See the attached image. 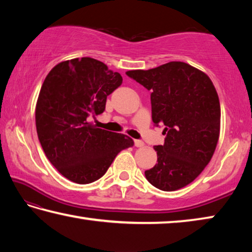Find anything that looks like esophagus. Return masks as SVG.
<instances>
[{"instance_id":"obj_1","label":"esophagus","mask_w":252,"mask_h":252,"mask_svg":"<svg viewBox=\"0 0 252 252\" xmlns=\"http://www.w3.org/2000/svg\"><path fill=\"white\" fill-rule=\"evenodd\" d=\"M134 146L136 148H141L144 146V142L141 141V140H134Z\"/></svg>"}]
</instances>
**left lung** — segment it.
Wrapping results in <instances>:
<instances>
[{"instance_id":"left-lung-1","label":"left lung","mask_w":252,"mask_h":252,"mask_svg":"<svg viewBox=\"0 0 252 252\" xmlns=\"http://www.w3.org/2000/svg\"><path fill=\"white\" fill-rule=\"evenodd\" d=\"M126 75L151 91L152 121L164 125L163 146L147 180L163 191L192 182L215 153L220 135V102L210 78L185 62L173 61Z\"/></svg>"}]
</instances>
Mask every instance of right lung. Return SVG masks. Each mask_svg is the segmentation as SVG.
<instances>
[{
	"instance_id": "add662e5",
	"label": "right lung",
	"mask_w": 252,
	"mask_h": 252,
	"mask_svg": "<svg viewBox=\"0 0 252 252\" xmlns=\"http://www.w3.org/2000/svg\"><path fill=\"white\" fill-rule=\"evenodd\" d=\"M121 83L120 73L92 58L60 62L46 75L35 106L36 132L46 158L69 180H97L119 152L133 147L130 136L88 122L103 112L106 96Z\"/></svg>"
}]
</instances>
